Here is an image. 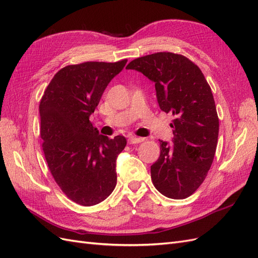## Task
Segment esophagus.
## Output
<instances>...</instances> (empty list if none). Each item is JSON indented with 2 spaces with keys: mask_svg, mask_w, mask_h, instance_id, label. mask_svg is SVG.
Masks as SVG:
<instances>
[{
  "mask_svg": "<svg viewBox=\"0 0 258 258\" xmlns=\"http://www.w3.org/2000/svg\"><path fill=\"white\" fill-rule=\"evenodd\" d=\"M143 141H144L143 138H138V137H129V139H128L129 144H138V143H141Z\"/></svg>",
  "mask_w": 258,
  "mask_h": 258,
  "instance_id": "esophagus-1",
  "label": "esophagus"
}]
</instances>
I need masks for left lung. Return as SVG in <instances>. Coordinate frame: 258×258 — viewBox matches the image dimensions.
Wrapping results in <instances>:
<instances>
[{
    "label": "left lung",
    "instance_id": "left-lung-1",
    "mask_svg": "<svg viewBox=\"0 0 258 258\" xmlns=\"http://www.w3.org/2000/svg\"><path fill=\"white\" fill-rule=\"evenodd\" d=\"M126 69L154 82L160 110L174 116L173 145L160 141V156L151 167L153 184L168 198L189 197L212 165L220 126L205 75L189 59L172 52L147 54Z\"/></svg>",
    "mask_w": 258,
    "mask_h": 258
}]
</instances>
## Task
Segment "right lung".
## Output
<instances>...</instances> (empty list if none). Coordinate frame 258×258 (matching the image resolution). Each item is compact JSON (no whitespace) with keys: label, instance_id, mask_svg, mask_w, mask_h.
I'll return each instance as SVG.
<instances>
[{"label":"right lung","instance_id":"right-lung-1","mask_svg":"<svg viewBox=\"0 0 258 258\" xmlns=\"http://www.w3.org/2000/svg\"><path fill=\"white\" fill-rule=\"evenodd\" d=\"M126 63L127 59L68 66L53 76L41 100V138L48 168L67 197L84 207L100 204L116 186V159L127 141L100 135L89 116Z\"/></svg>","mask_w":258,"mask_h":258}]
</instances>
